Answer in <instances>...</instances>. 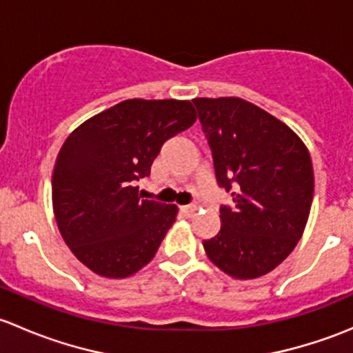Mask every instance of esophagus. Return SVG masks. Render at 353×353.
<instances>
[{
    "label": "esophagus",
    "instance_id": "1",
    "mask_svg": "<svg viewBox=\"0 0 353 353\" xmlns=\"http://www.w3.org/2000/svg\"><path fill=\"white\" fill-rule=\"evenodd\" d=\"M196 210H198L196 205H188V206H183V208H181V212L188 216H193L194 213H196Z\"/></svg>",
    "mask_w": 353,
    "mask_h": 353
}]
</instances>
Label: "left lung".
<instances>
[{"instance_id": "1", "label": "left lung", "mask_w": 353, "mask_h": 353, "mask_svg": "<svg viewBox=\"0 0 353 353\" xmlns=\"http://www.w3.org/2000/svg\"><path fill=\"white\" fill-rule=\"evenodd\" d=\"M220 188L234 205L220 206V232L203 241L227 275L258 279L294 251L314 194L311 155L282 121L237 97L194 99Z\"/></svg>"}]
</instances>
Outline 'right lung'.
Here are the masks:
<instances>
[{
    "mask_svg": "<svg viewBox=\"0 0 353 353\" xmlns=\"http://www.w3.org/2000/svg\"><path fill=\"white\" fill-rule=\"evenodd\" d=\"M190 101L130 99L85 121L59 150L52 208L59 232L87 268L126 279L152 261L177 206L140 199L160 148L193 126Z\"/></svg>",
    "mask_w": 353,
    "mask_h": 353,
    "instance_id": "obj_1",
    "label": "right lung"
}]
</instances>
